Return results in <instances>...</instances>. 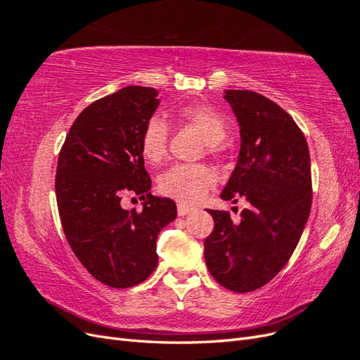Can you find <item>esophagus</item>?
<instances>
[{"label": "esophagus", "instance_id": "esophagus-1", "mask_svg": "<svg viewBox=\"0 0 360 360\" xmlns=\"http://www.w3.org/2000/svg\"><path fill=\"white\" fill-rule=\"evenodd\" d=\"M192 210H193L192 207H189V205H186V204H183V202H179V204H177V213H179V216H186V214H189Z\"/></svg>", "mask_w": 360, "mask_h": 360}]
</instances>
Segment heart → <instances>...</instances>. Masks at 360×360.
<instances>
[{"instance_id": "heart-1", "label": "heart", "mask_w": 360, "mask_h": 360, "mask_svg": "<svg viewBox=\"0 0 360 360\" xmlns=\"http://www.w3.org/2000/svg\"><path fill=\"white\" fill-rule=\"evenodd\" d=\"M177 118L200 130L207 141L209 153H217L221 150V143L228 135V122L213 106L205 103L184 105L177 110ZM168 136V124L160 117H151L144 126L141 135V155L151 165H158L167 158ZM214 181L216 174L209 167L179 163L163 172L158 184L163 195L183 202H197Z\"/></svg>"}]
</instances>
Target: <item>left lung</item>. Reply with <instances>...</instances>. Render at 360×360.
Listing matches in <instances>:
<instances>
[{"instance_id": "1", "label": "left lung", "mask_w": 360, "mask_h": 360, "mask_svg": "<svg viewBox=\"0 0 360 360\" xmlns=\"http://www.w3.org/2000/svg\"><path fill=\"white\" fill-rule=\"evenodd\" d=\"M240 126V153L221 198L249 202L233 222L228 212L207 210L214 221L204 240L212 276L226 290L249 292L266 285L287 264L311 212V159L302 130L267 97L226 90Z\"/></svg>"}]
</instances>
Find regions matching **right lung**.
<instances>
[{
    "label": "right lung",
    "mask_w": 360,
    "mask_h": 360,
    "mask_svg": "<svg viewBox=\"0 0 360 360\" xmlns=\"http://www.w3.org/2000/svg\"><path fill=\"white\" fill-rule=\"evenodd\" d=\"M159 106L151 86L130 85L93 102L75 120L61 147L56 193L64 234L81 264L102 284L129 288L158 266L156 240L176 219L169 198L151 195L141 135ZM127 191L143 212L124 211Z\"/></svg>",
    "instance_id": "add662e5"
}]
</instances>
